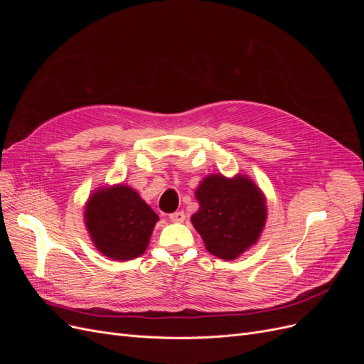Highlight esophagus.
<instances>
[{"instance_id":"esophagus-1","label":"esophagus","mask_w":364,"mask_h":364,"mask_svg":"<svg viewBox=\"0 0 364 364\" xmlns=\"http://www.w3.org/2000/svg\"><path fill=\"white\" fill-rule=\"evenodd\" d=\"M170 220L173 223H182L185 220V214H183V211H176V213L170 214Z\"/></svg>"}]
</instances>
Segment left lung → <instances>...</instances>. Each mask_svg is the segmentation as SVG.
Here are the masks:
<instances>
[{
  "mask_svg": "<svg viewBox=\"0 0 364 364\" xmlns=\"http://www.w3.org/2000/svg\"><path fill=\"white\" fill-rule=\"evenodd\" d=\"M194 196L199 209L191 223L214 257L235 259L258 243L267 222L266 196L247 174L203 178Z\"/></svg>",
  "mask_w": 364,
  "mask_h": 364,
  "instance_id": "1",
  "label": "left lung"
}]
</instances>
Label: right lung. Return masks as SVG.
Returning <instances> with one entry per match:
<instances>
[{"instance_id":"add662e5","label":"right lung","mask_w":364,"mask_h":364,"mask_svg":"<svg viewBox=\"0 0 364 364\" xmlns=\"http://www.w3.org/2000/svg\"><path fill=\"white\" fill-rule=\"evenodd\" d=\"M83 220L98 252L129 261L146 252L159 217L132 186L115 183L98 186L90 194Z\"/></svg>"}]
</instances>
